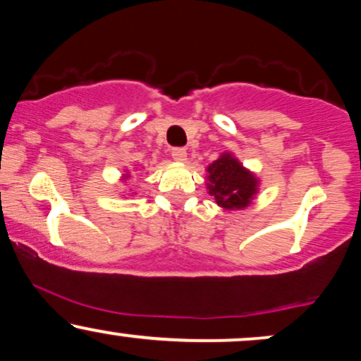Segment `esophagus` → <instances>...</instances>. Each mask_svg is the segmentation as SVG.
<instances>
[{
  "instance_id": "obj_1",
  "label": "esophagus",
  "mask_w": 361,
  "mask_h": 361,
  "mask_svg": "<svg viewBox=\"0 0 361 361\" xmlns=\"http://www.w3.org/2000/svg\"><path fill=\"white\" fill-rule=\"evenodd\" d=\"M171 156H173V159L178 161V163H183V161H186V149L173 147L171 149Z\"/></svg>"
}]
</instances>
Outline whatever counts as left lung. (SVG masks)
<instances>
[{"instance_id": "left-lung-1", "label": "left lung", "mask_w": 361, "mask_h": 361, "mask_svg": "<svg viewBox=\"0 0 361 361\" xmlns=\"http://www.w3.org/2000/svg\"><path fill=\"white\" fill-rule=\"evenodd\" d=\"M209 193L226 210L244 209L258 193V180L229 152H224L209 168Z\"/></svg>"}]
</instances>
